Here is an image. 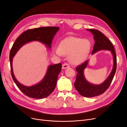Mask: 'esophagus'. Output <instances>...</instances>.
Wrapping results in <instances>:
<instances>
[{
  "instance_id": "34e87169",
  "label": "esophagus",
  "mask_w": 127,
  "mask_h": 127,
  "mask_svg": "<svg viewBox=\"0 0 127 127\" xmlns=\"http://www.w3.org/2000/svg\"><path fill=\"white\" fill-rule=\"evenodd\" d=\"M69 67V65L67 63H64L62 65V68L63 69H66Z\"/></svg>"
}]
</instances>
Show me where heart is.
Masks as SVG:
<instances>
[{
	"mask_svg": "<svg viewBox=\"0 0 127 127\" xmlns=\"http://www.w3.org/2000/svg\"><path fill=\"white\" fill-rule=\"evenodd\" d=\"M91 42L86 39L76 37H69L62 40L59 47L56 46L53 53L61 57L64 54L69 57V60L73 64H79L84 62L89 54Z\"/></svg>",
	"mask_w": 127,
	"mask_h": 127,
	"instance_id": "obj_1",
	"label": "heart"
}]
</instances>
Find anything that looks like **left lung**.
I'll return each mask as SVG.
<instances>
[{"label":"left lung","mask_w":127,"mask_h":127,"mask_svg":"<svg viewBox=\"0 0 127 127\" xmlns=\"http://www.w3.org/2000/svg\"><path fill=\"white\" fill-rule=\"evenodd\" d=\"M94 36L95 43L93 47L92 54L100 50H109L113 56V67L111 73L102 84L95 85L88 82L84 76V71L89 63V60L77 66L76 70L77 72L76 81L74 83L75 89L79 94L84 97H91L101 95L108 89L114 78L117 68V58L113 44L108 38L98 30L87 29Z\"/></svg>","instance_id":"1"}]
</instances>
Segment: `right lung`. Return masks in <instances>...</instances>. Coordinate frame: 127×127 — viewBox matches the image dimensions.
I'll return each instance as SVG.
<instances>
[{
	"label": "right lung",
	"mask_w": 127,
	"mask_h": 127,
	"mask_svg": "<svg viewBox=\"0 0 127 127\" xmlns=\"http://www.w3.org/2000/svg\"><path fill=\"white\" fill-rule=\"evenodd\" d=\"M59 30L58 27L48 26L26 31L16 39L11 49L10 62L12 79L20 90L27 96L42 99L50 95L56 88L58 75L61 71L62 64L59 63L49 65L45 77L39 83L28 87L22 85L15 78L12 67L13 58L23 45L32 41L41 42L50 49L52 39Z\"/></svg>",
	"instance_id": "add662e5"
}]
</instances>
